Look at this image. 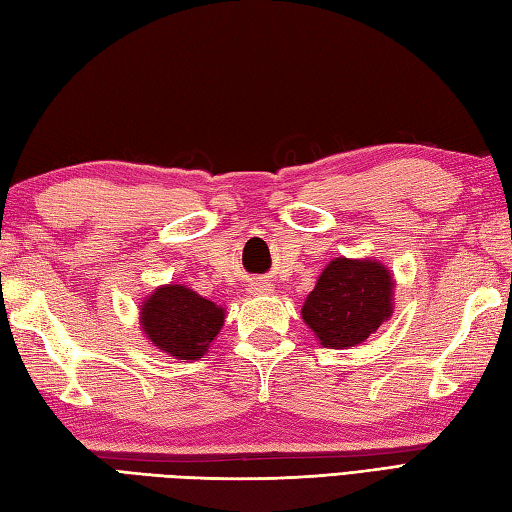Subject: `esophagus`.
<instances>
[{"mask_svg":"<svg viewBox=\"0 0 512 512\" xmlns=\"http://www.w3.org/2000/svg\"><path fill=\"white\" fill-rule=\"evenodd\" d=\"M267 289V285H256L252 291H256V294H263V291Z\"/></svg>","mask_w":512,"mask_h":512,"instance_id":"34e87169","label":"esophagus"}]
</instances>
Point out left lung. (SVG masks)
Instances as JSON below:
<instances>
[{
	"instance_id": "obj_1",
	"label": "left lung",
	"mask_w": 512,
	"mask_h": 512,
	"mask_svg": "<svg viewBox=\"0 0 512 512\" xmlns=\"http://www.w3.org/2000/svg\"><path fill=\"white\" fill-rule=\"evenodd\" d=\"M393 287L378 260L333 258L302 305V320L322 347H356L391 318Z\"/></svg>"
}]
</instances>
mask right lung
<instances>
[{
	"instance_id": "add662e5",
	"label": "right lung",
	"mask_w": 512,
	"mask_h": 512,
	"mask_svg": "<svg viewBox=\"0 0 512 512\" xmlns=\"http://www.w3.org/2000/svg\"><path fill=\"white\" fill-rule=\"evenodd\" d=\"M225 309L185 285H163L143 300L141 329L156 349L198 360L218 336Z\"/></svg>"
}]
</instances>
